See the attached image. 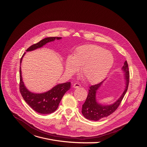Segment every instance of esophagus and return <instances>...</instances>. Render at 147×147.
I'll list each match as a JSON object with an SVG mask.
<instances>
[{
    "label": "esophagus",
    "mask_w": 147,
    "mask_h": 147,
    "mask_svg": "<svg viewBox=\"0 0 147 147\" xmlns=\"http://www.w3.org/2000/svg\"><path fill=\"white\" fill-rule=\"evenodd\" d=\"M80 86H81L80 84L77 83H74V84H73V87H74V88H79V87H80Z\"/></svg>",
    "instance_id": "1"
}]
</instances>
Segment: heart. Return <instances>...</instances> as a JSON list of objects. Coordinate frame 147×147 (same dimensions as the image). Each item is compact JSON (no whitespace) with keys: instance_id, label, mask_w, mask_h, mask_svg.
Returning <instances> with one entry per match:
<instances>
[{"instance_id":"heart-1","label":"heart","mask_w":147,"mask_h":147,"mask_svg":"<svg viewBox=\"0 0 147 147\" xmlns=\"http://www.w3.org/2000/svg\"><path fill=\"white\" fill-rule=\"evenodd\" d=\"M114 63L112 53L96 45H86L78 47L74 56H69L66 60L65 69L71 74L82 67L81 74L86 82L97 83L107 76Z\"/></svg>"}]
</instances>
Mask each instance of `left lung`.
<instances>
[{
  "label": "left lung",
  "mask_w": 147,
  "mask_h": 147,
  "mask_svg": "<svg viewBox=\"0 0 147 147\" xmlns=\"http://www.w3.org/2000/svg\"><path fill=\"white\" fill-rule=\"evenodd\" d=\"M122 69L125 73V78L126 80V87L121 96L115 102L111 105H103L100 104L97 102L96 95L97 90L98 89L102 82L91 86L90 87L86 100L82 106V112L85 118L90 120H92V121H98L102 118L107 117L111 115L117 109L125 94L129 84V72L128 64L127 60L125 61Z\"/></svg>",
  "instance_id": "8db88e82"
}]
</instances>
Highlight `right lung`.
Listing matches in <instances>:
<instances>
[{
	"label": "right lung",
	"mask_w": 147,
	"mask_h": 147,
	"mask_svg": "<svg viewBox=\"0 0 147 147\" xmlns=\"http://www.w3.org/2000/svg\"><path fill=\"white\" fill-rule=\"evenodd\" d=\"M60 38H61V37H59L45 38L39 42L30 46L26 50V51H32L37 48L42 47L47 43L54 41L55 39L59 40ZM24 54L23 55L20 59V63L22 62V57ZM21 73V68L20 66V92L26 103L33 110L40 114H47L55 111L58 108L59 104L64 94L67 91H68L70 88V82H67L59 84L47 92L42 93V94H35V93L29 91L26 88L22 81Z\"/></svg>",
	"instance_id": "1"
}]
</instances>
